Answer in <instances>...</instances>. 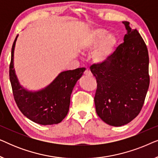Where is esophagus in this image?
Listing matches in <instances>:
<instances>
[{"instance_id":"34e87169","label":"esophagus","mask_w":158,"mask_h":158,"mask_svg":"<svg viewBox=\"0 0 158 158\" xmlns=\"http://www.w3.org/2000/svg\"><path fill=\"white\" fill-rule=\"evenodd\" d=\"M85 75H88V76H92V73H91V72H90V71L89 70H86L85 71Z\"/></svg>"}]
</instances>
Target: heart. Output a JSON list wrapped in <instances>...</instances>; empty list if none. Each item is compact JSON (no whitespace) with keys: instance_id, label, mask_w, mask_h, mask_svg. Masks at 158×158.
<instances>
[{"instance_id":"heart-1","label":"heart","mask_w":158,"mask_h":158,"mask_svg":"<svg viewBox=\"0 0 158 158\" xmlns=\"http://www.w3.org/2000/svg\"><path fill=\"white\" fill-rule=\"evenodd\" d=\"M98 44V47L93 53L92 57L96 63H106L111 59L114 55L117 44V37L114 34H108L107 30L104 29L98 28L93 29L89 31L84 41L83 49L85 51L92 50Z\"/></svg>"}]
</instances>
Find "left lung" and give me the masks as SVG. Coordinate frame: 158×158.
<instances>
[{"mask_svg": "<svg viewBox=\"0 0 158 158\" xmlns=\"http://www.w3.org/2000/svg\"><path fill=\"white\" fill-rule=\"evenodd\" d=\"M122 23L127 31L124 42L109 62L90 66L97 81L94 97L96 113L114 127L128 124L139 114L150 85L145 43L129 22Z\"/></svg>", "mask_w": 158, "mask_h": 158, "instance_id": "left-lung-1", "label": "left lung"}]
</instances>
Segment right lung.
Here are the masks:
<instances>
[{"mask_svg": "<svg viewBox=\"0 0 158 158\" xmlns=\"http://www.w3.org/2000/svg\"><path fill=\"white\" fill-rule=\"evenodd\" d=\"M18 36L12 46L9 70L15 101L21 113L32 122L42 125L57 124L68 114L73 88L85 68L64 71L42 89L28 90L19 83L14 69V49Z\"/></svg>", "mask_w": 158, "mask_h": 158, "instance_id": "add662e5", "label": "right lung"}]
</instances>
